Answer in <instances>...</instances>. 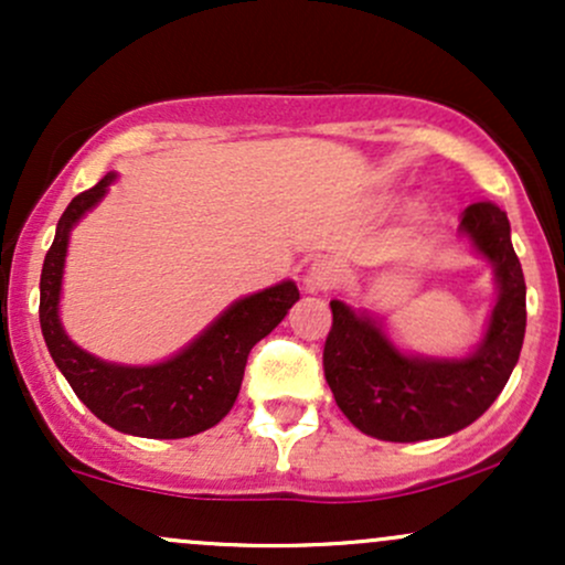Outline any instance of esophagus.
I'll use <instances>...</instances> for the list:
<instances>
[{
    "mask_svg": "<svg viewBox=\"0 0 565 565\" xmlns=\"http://www.w3.org/2000/svg\"><path fill=\"white\" fill-rule=\"evenodd\" d=\"M342 276V268L337 260H329V257H323V260H316L310 265L308 270V287L310 289H332L337 281H340Z\"/></svg>",
    "mask_w": 565,
    "mask_h": 565,
    "instance_id": "esophagus-1",
    "label": "esophagus"
}]
</instances>
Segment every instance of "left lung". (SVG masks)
I'll return each instance as SVG.
<instances>
[{
  "mask_svg": "<svg viewBox=\"0 0 565 565\" xmlns=\"http://www.w3.org/2000/svg\"><path fill=\"white\" fill-rule=\"evenodd\" d=\"M462 233L497 268L499 300L483 345L465 361H419L398 353L382 329L332 300L323 377L337 406L366 436L414 440L451 436L494 404L508 385L526 334V281L510 242L508 215L494 201L465 210Z\"/></svg>",
  "mask_w": 565,
  "mask_h": 565,
  "instance_id": "left-lung-1",
  "label": "left lung"
}]
</instances>
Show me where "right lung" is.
Returning <instances> with one entry per match:
<instances>
[{"label": "right lung", "instance_id": "right-lung-1", "mask_svg": "<svg viewBox=\"0 0 565 565\" xmlns=\"http://www.w3.org/2000/svg\"><path fill=\"white\" fill-rule=\"evenodd\" d=\"M114 174L71 199L57 220L39 281V323L50 355L97 419L140 438H188L217 425L242 391L249 350L281 323L300 300L291 281L244 297L183 353L157 366H114L76 348L57 321L68 231L100 201Z\"/></svg>", "mask_w": 565, "mask_h": 565}]
</instances>
